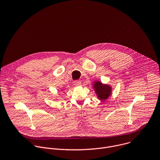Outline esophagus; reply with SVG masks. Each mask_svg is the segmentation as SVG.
I'll return each instance as SVG.
<instances>
[{"instance_id":"obj_1","label":"esophagus","mask_w":160,"mask_h":160,"mask_svg":"<svg viewBox=\"0 0 160 160\" xmlns=\"http://www.w3.org/2000/svg\"><path fill=\"white\" fill-rule=\"evenodd\" d=\"M81 82L79 81V80H76L74 82V85L75 86H80L81 85Z\"/></svg>"}]
</instances>
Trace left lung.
<instances>
[{"label": "left lung", "instance_id": "1", "mask_svg": "<svg viewBox=\"0 0 160 160\" xmlns=\"http://www.w3.org/2000/svg\"><path fill=\"white\" fill-rule=\"evenodd\" d=\"M93 87L98 98L102 101L108 99L111 94V87L109 85H103L100 82H95Z\"/></svg>", "mask_w": 160, "mask_h": 160}]
</instances>
